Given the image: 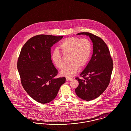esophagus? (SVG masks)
<instances>
[{
    "instance_id": "1",
    "label": "esophagus",
    "mask_w": 131,
    "mask_h": 131,
    "mask_svg": "<svg viewBox=\"0 0 131 131\" xmlns=\"http://www.w3.org/2000/svg\"><path fill=\"white\" fill-rule=\"evenodd\" d=\"M72 80H73V79L71 78H69V77L66 78V81H71Z\"/></svg>"
}]
</instances>
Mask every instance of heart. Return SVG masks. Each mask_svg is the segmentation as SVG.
Returning <instances> with one entry per match:
<instances>
[{
  "instance_id": "b5f03b06",
  "label": "heart",
  "mask_w": 131,
  "mask_h": 131,
  "mask_svg": "<svg viewBox=\"0 0 131 131\" xmlns=\"http://www.w3.org/2000/svg\"><path fill=\"white\" fill-rule=\"evenodd\" d=\"M58 48L63 56L68 57L70 63L61 71V74L71 77L77 74L80 67L83 68L87 64L91 55L92 46L90 41L87 39H81L74 37L64 39ZM51 58L57 68L62 69L65 66L64 58L58 50L53 51Z\"/></svg>"
}]
</instances>
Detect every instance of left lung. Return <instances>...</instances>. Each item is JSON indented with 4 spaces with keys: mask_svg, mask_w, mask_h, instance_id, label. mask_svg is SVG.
Returning a JSON list of instances; mask_svg holds the SVG:
<instances>
[{
    "mask_svg": "<svg viewBox=\"0 0 131 131\" xmlns=\"http://www.w3.org/2000/svg\"><path fill=\"white\" fill-rule=\"evenodd\" d=\"M77 35L88 36L93 43L92 56L80 74L83 78H75L79 85L75 89L79 98L91 101L99 97L108 86L112 74L113 61L107 45L101 38L89 32H81Z\"/></svg>",
    "mask_w": 131,
    "mask_h": 131,
    "instance_id": "8db88e82",
    "label": "left lung"
}]
</instances>
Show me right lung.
Wrapping results in <instances>:
<instances>
[{
  "instance_id": "obj_1",
  "label": "right lung",
  "mask_w": 131,
  "mask_h": 131,
  "mask_svg": "<svg viewBox=\"0 0 131 131\" xmlns=\"http://www.w3.org/2000/svg\"><path fill=\"white\" fill-rule=\"evenodd\" d=\"M63 36L38 35L23 47L17 68L25 91L38 102L48 104L54 99L65 77L56 78L58 71L51 59L50 48Z\"/></svg>"
}]
</instances>
